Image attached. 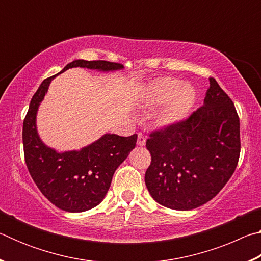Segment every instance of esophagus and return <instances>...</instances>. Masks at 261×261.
I'll return each mask as SVG.
<instances>
[{
    "label": "esophagus",
    "mask_w": 261,
    "mask_h": 261,
    "mask_svg": "<svg viewBox=\"0 0 261 261\" xmlns=\"http://www.w3.org/2000/svg\"><path fill=\"white\" fill-rule=\"evenodd\" d=\"M145 144H146V137L141 134V132H139L138 138H137V145H138V146H144Z\"/></svg>",
    "instance_id": "esophagus-1"
}]
</instances>
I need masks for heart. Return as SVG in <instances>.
<instances>
[{"instance_id": "1", "label": "heart", "mask_w": 261, "mask_h": 261, "mask_svg": "<svg viewBox=\"0 0 261 261\" xmlns=\"http://www.w3.org/2000/svg\"><path fill=\"white\" fill-rule=\"evenodd\" d=\"M196 91L189 84L180 85V82L173 78H163L154 82L149 88V101L160 105L167 101L160 112L162 124H174L187 117L191 110Z\"/></svg>"}]
</instances>
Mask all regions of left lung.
I'll use <instances>...</instances> for the list:
<instances>
[{"mask_svg":"<svg viewBox=\"0 0 261 261\" xmlns=\"http://www.w3.org/2000/svg\"><path fill=\"white\" fill-rule=\"evenodd\" d=\"M148 192L171 210L197 208L218 194L235 171L241 153L240 118L231 99L210 78L204 106L187 120L152 132Z\"/></svg>","mask_w":261,"mask_h":261,"instance_id":"8db88e82","label":"left lung"}]
</instances>
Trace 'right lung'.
I'll list each match as a JSON object with an SVG mask.
<instances>
[{
    "mask_svg": "<svg viewBox=\"0 0 261 261\" xmlns=\"http://www.w3.org/2000/svg\"><path fill=\"white\" fill-rule=\"evenodd\" d=\"M77 67L99 71L123 69L122 64L114 62L76 60L57 74ZM57 74L45 79L31 100L23 123L24 155L31 177L43 196L59 208L78 213L93 208L103 200L115 170L136 147L137 135L106 134L79 151L59 153L48 147L38 135L37 112Z\"/></svg>",
    "mask_w": 261,
    "mask_h": 261,
    "instance_id": "1",
    "label": "right lung"
}]
</instances>
